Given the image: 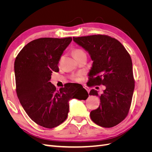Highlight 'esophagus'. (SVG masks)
<instances>
[{
    "label": "esophagus",
    "instance_id": "esophagus-1",
    "mask_svg": "<svg viewBox=\"0 0 152 152\" xmlns=\"http://www.w3.org/2000/svg\"><path fill=\"white\" fill-rule=\"evenodd\" d=\"M84 88L87 90V91L88 92V93H89V92H90V89L89 88V87H87L86 86H84Z\"/></svg>",
    "mask_w": 152,
    "mask_h": 152
}]
</instances>
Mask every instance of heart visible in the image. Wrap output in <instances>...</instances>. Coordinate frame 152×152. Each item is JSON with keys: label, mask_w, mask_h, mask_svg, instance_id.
Here are the masks:
<instances>
[{"label": "heart", "mask_w": 152, "mask_h": 152, "mask_svg": "<svg viewBox=\"0 0 152 152\" xmlns=\"http://www.w3.org/2000/svg\"><path fill=\"white\" fill-rule=\"evenodd\" d=\"M73 56H74V58H75L76 57L79 56H80V55L86 54V53H84V50H82V49H75L74 50H73ZM73 79H74L76 81H78V82L82 80V74H78V75L74 76V77H73Z\"/></svg>", "instance_id": "heart-1"}]
</instances>
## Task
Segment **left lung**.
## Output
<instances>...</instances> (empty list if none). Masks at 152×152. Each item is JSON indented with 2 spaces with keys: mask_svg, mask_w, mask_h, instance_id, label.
I'll return each instance as SVG.
<instances>
[{
  "mask_svg": "<svg viewBox=\"0 0 152 152\" xmlns=\"http://www.w3.org/2000/svg\"><path fill=\"white\" fill-rule=\"evenodd\" d=\"M73 40L89 53L93 61L88 73L89 85L106 87L99 96V107L91 112L92 121L103 127L117 125L127 115L134 89L129 54L119 41L107 35L73 37ZM89 95L99 96L94 89Z\"/></svg>",
  "mask_w": 152,
  "mask_h": 152,
  "instance_id": "1",
  "label": "left lung"
}]
</instances>
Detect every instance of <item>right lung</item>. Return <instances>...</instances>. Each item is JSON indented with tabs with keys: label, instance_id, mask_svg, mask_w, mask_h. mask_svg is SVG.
Returning a JSON list of instances; mask_svg holds the SVG:
<instances>
[{
	"label": "right lung",
	"instance_id": "add662e5",
	"mask_svg": "<svg viewBox=\"0 0 152 152\" xmlns=\"http://www.w3.org/2000/svg\"><path fill=\"white\" fill-rule=\"evenodd\" d=\"M72 40V37L32 40L15 59L18 98L29 117L44 127L51 129L66 120L71 99L85 100L89 96L83 87L77 91L73 83H68L57 90L49 82L53 72L59 71V59Z\"/></svg>",
	"mask_w": 152,
	"mask_h": 152
}]
</instances>
